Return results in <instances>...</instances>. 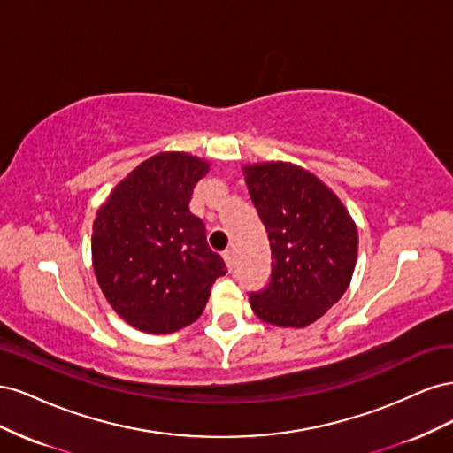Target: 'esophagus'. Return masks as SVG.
<instances>
[{
	"label": "esophagus",
	"instance_id": "1",
	"mask_svg": "<svg viewBox=\"0 0 453 453\" xmlns=\"http://www.w3.org/2000/svg\"><path fill=\"white\" fill-rule=\"evenodd\" d=\"M223 258H225V263H226V268L232 272V268H234V253H232V250H226L223 253Z\"/></svg>",
	"mask_w": 453,
	"mask_h": 453
}]
</instances>
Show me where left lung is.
I'll list each match as a JSON object with an SVG mask.
<instances>
[{
  "label": "left lung",
  "mask_w": 453,
  "mask_h": 453,
  "mask_svg": "<svg viewBox=\"0 0 453 453\" xmlns=\"http://www.w3.org/2000/svg\"><path fill=\"white\" fill-rule=\"evenodd\" d=\"M243 175L272 251L270 281L250 304L266 323L308 326L348 289L357 226L333 190L296 164H250Z\"/></svg>",
  "instance_id": "left-lung-1"
}]
</instances>
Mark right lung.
Listing matches in <instances>:
<instances>
[{
  "instance_id": "obj_1",
  "label": "right lung",
  "mask_w": 453,
  "mask_h": 453,
  "mask_svg": "<svg viewBox=\"0 0 453 453\" xmlns=\"http://www.w3.org/2000/svg\"><path fill=\"white\" fill-rule=\"evenodd\" d=\"M210 164L160 153L122 180L96 213L92 265L107 303L132 326L168 334L200 318L226 265L188 210Z\"/></svg>"
}]
</instances>
